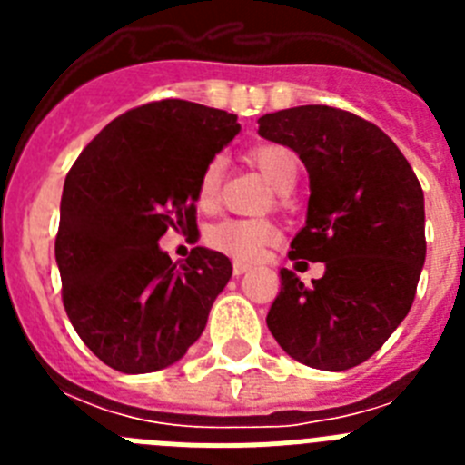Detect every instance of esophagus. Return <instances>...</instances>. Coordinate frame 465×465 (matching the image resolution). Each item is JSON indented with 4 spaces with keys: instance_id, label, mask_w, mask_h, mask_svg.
<instances>
[{
    "instance_id": "obj_1",
    "label": "esophagus",
    "mask_w": 465,
    "mask_h": 465,
    "mask_svg": "<svg viewBox=\"0 0 465 465\" xmlns=\"http://www.w3.org/2000/svg\"><path fill=\"white\" fill-rule=\"evenodd\" d=\"M249 270H252V265H249V262H244V261H235V262H232V272H235V277H240V274L249 272Z\"/></svg>"
}]
</instances>
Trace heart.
<instances>
[{"mask_svg": "<svg viewBox=\"0 0 465 465\" xmlns=\"http://www.w3.org/2000/svg\"><path fill=\"white\" fill-rule=\"evenodd\" d=\"M252 160L277 191L286 193L293 188L295 176H298V160L286 146L262 143L252 151ZM221 182H223V158L216 155L203 167L197 179V207L204 212L216 207ZM279 240H282V230L268 219H221L209 225L204 232V242L212 249L244 262L261 258L265 249L277 244Z\"/></svg>", "mask_w": 465, "mask_h": 465, "instance_id": "1", "label": "heart"}]
</instances>
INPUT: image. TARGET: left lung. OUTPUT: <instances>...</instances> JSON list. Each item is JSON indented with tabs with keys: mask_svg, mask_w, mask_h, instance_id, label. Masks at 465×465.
<instances>
[{
	"mask_svg": "<svg viewBox=\"0 0 465 465\" xmlns=\"http://www.w3.org/2000/svg\"><path fill=\"white\" fill-rule=\"evenodd\" d=\"M258 134L293 149L310 174L307 221L289 258L326 265L312 286L279 270L268 328L291 359L349 371L371 359L412 307L426 261L424 191L396 143L349 111H274L258 118Z\"/></svg>",
	"mask_w": 465,
	"mask_h": 465,
	"instance_id": "1",
	"label": "left lung"
}]
</instances>
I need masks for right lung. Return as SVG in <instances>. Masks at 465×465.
<instances>
[{"label": "right lung", "instance_id": "obj_1", "mask_svg": "<svg viewBox=\"0 0 465 465\" xmlns=\"http://www.w3.org/2000/svg\"><path fill=\"white\" fill-rule=\"evenodd\" d=\"M237 133L228 111L149 102L114 118L69 170L55 237L63 302L114 371H163L203 335L232 265L195 246L176 268L158 240L195 225L200 172Z\"/></svg>", "mask_w": 465, "mask_h": 465}]
</instances>
